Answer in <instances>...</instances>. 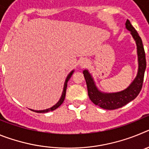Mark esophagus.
<instances>
[{"instance_id": "obj_1", "label": "esophagus", "mask_w": 149, "mask_h": 149, "mask_svg": "<svg viewBox=\"0 0 149 149\" xmlns=\"http://www.w3.org/2000/svg\"><path fill=\"white\" fill-rule=\"evenodd\" d=\"M88 65H89V61L86 59H83L81 61V63H80V66L81 68H86Z\"/></svg>"}]
</instances>
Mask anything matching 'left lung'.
Masks as SVG:
<instances>
[{
  "mask_svg": "<svg viewBox=\"0 0 149 149\" xmlns=\"http://www.w3.org/2000/svg\"><path fill=\"white\" fill-rule=\"evenodd\" d=\"M125 27L130 31L136 45L138 59V71L136 76L131 84L124 90L116 93H104L101 92L95 83L93 76L89 70H84V76L87 86L88 95L90 100L97 106L105 110H115L120 108L136 98L141 91L143 86L144 74L146 68V54L143 42L136 30L131 25L130 21L127 20Z\"/></svg>",
  "mask_w": 149,
  "mask_h": 149,
  "instance_id": "8db88e82",
  "label": "left lung"
}]
</instances>
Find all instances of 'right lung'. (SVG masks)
<instances>
[{"mask_svg":"<svg viewBox=\"0 0 149 149\" xmlns=\"http://www.w3.org/2000/svg\"><path fill=\"white\" fill-rule=\"evenodd\" d=\"M74 70H72V72H70V73L68 74V76H67L66 78H65V83H64V86H63V93H62V95H61V97H60V100H59L57 103L55 104L54 106H52L51 107H50V108L45 109V110H32V109H30V110H32V111H33V112H36V113H48V112L52 111V110H56V108H58L59 107H60V105L63 104V102L64 101V99H65V93H66V89H67V85H68V81H69L70 77H72V74L74 73Z\"/></svg>","mask_w":149,"mask_h":149,"instance_id":"right-lung-1","label":"right lung"}]
</instances>
